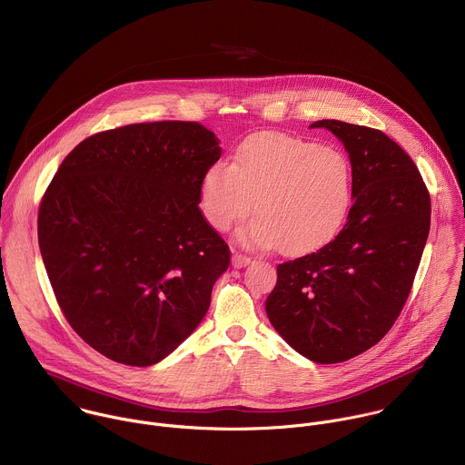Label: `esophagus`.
I'll list each match as a JSON object with an SVG mask.
<instances>
[{"instance_id":"esophagus-1","label":"esophagus","mask_w":465,"mask_h":465,"mask_svg":"<svg viewBox=\"0 0 465 465\" xmlns=\"http://www.w3.org/2000/svg\"><path fill=\"white\" fill-rule=\"evenodd\" d=\"M249 263H251V258H249V256L240 254V252H234V254H232V267H234V269H242V267H245V265H249Z\"/></svg>"}]
</instances>
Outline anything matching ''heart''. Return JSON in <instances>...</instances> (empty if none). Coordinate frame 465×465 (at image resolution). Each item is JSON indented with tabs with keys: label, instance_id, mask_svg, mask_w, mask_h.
<instances>
[{
	"label": "heart",
	"instance_id": "obj_1",
	"mask_svg": "<svg viewBox=\"0 0 465 465\" xmlns=\"http://www.w3.org/2000/svg\"><path fill=\"white\" fill-rule=\"evenodd\" d=\"M351 194V165L339 150L265 132L243 141L234 163L216 162L205 171L200 207L216 231L252 207L256 216L238 231L245 245L302 254L337 234Z\"/></svg>",
	"mask_w": 465,
	"mask_h": 465
}]
</instances>
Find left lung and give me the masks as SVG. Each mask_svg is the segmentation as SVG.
Here are the masks:
<instances>
[{"label":"left lung","mask_w":465,"mask_h":465,"mask_svg":"<svg viewBox=\"0 0 465 465\" xmlns=\"http://www.w3.org/2000/svg\"><path fill=\"white\" fill-rule=\"evenodd\" d=\"M310 128L344 144L353 203L331 242L278 265L265 310L296 351L333 364L370 350L401 315L430 234L431 198L411 156L381 130L328 119Z\"/></svg>","instance_id":"left-lung-1"}]
</instances>
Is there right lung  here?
<instances>
[{"instance_id":"obj_1","label":"right lung","mask_w":465,"mask_h":465,"mask_svg":"<svg viewBox=\"0 0 465 465\" xmlns=\"http://www.w3.org/2000/svg\"><path fill=\"white\" fill-rule=\"evenodd\" d=\"M198 123L95 134L61 162L37 213L55 300L94 350L152 366L203 319L231 251L198 203L222 148Z\"/></svg>"}]
</instances>
